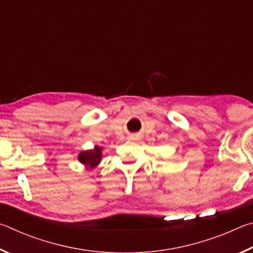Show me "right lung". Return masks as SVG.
<instances>
[{
	"label": "right lung",
	"instance_id": "add662e5",
	"mask_svg": "<svg viewBox=\"0 0 253 253\" xmlns=\"http://www.w3.org/2000/svg\"><path fill=\"white\" fill-rule=\"evenodd\" d=\"M79 161L83 163V164L89 165L90 168H93L96 166L98 163L100 162L101 158V149L99 147H96L93 151H85V152H81L79 154Z\"/></svg>",
	"mask_w": 253,
	"mask_h": 253
}]
</instances>
